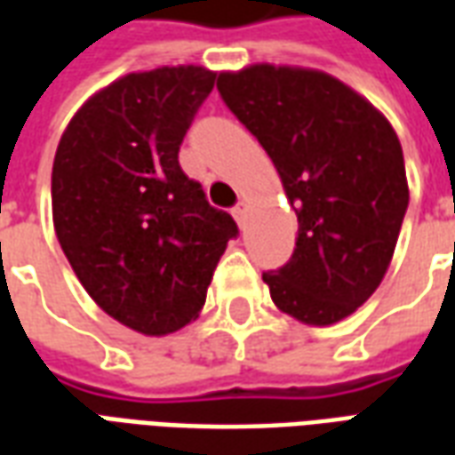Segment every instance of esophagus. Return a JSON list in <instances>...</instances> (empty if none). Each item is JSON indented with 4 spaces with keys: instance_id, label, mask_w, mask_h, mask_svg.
Masks as SVG:
<instances>
[{
    "instance_id": "34e87169",
    "label": "esophagus",
    "mask_w": 455,
    "mask_h": 455,
    "mask_svg": "<svg viewBox=\"0 0 455 455\" xmlns=\"http://www.w3.org/2000/svg\"><path fill=\"white\" fill-rule=\"evenodd\" d=\"M248 209H251V204H248L246 199H241V202H238L236 207H234V219H236V221H238V224H241V227L246 224Z\"/></svg>"
}]
</instances>
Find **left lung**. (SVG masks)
<instances>
[{"instance_id":"left-lung-1","label":"left lung","mask_w":455,"mask_h":455,"mask_svg":"<svg viewBox=\"0 0 455 455\" xmlns=\"http://www.w3.org/2000/svg\"><path fill=\"white\" fill-rule=\"evenodd\" d=\"M219 92L273 160L297 214L295 253L263 283L309 326L351 316L390 267L410 204L397 133L334 75L253 63L219 73Z\"/></svg>"}]
</instances>
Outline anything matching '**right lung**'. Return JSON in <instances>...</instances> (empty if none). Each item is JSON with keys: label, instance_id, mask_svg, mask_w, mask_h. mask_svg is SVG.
<instances>
[{"label": "right lung", "instance_id": "right-lung-1", "mask_svg": "<svg viewBox=\"0 0 455 455\" xmlns=\"http://www.w3.org/2000/svg\"><path fill=\"white\" fill-rule=\"evenodd\" d=\"M214 80L202 65L121 75L75 112L55 150L51 202L65 258L87 295L143 336L197 319L238 231L178 163Z\"/></svg>", "mask_w": 455, "mask_h": 455}]
</instances>
